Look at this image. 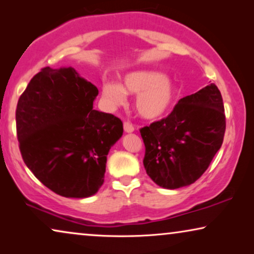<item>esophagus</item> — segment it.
<instances>
[{
    "label": "esophagus",
    "mask_w": 254,
    "mask_h": 254,
    "mask_svg": "<svg viewBox=\"0 0 254 254\" xmlns=\"http://www.w3.org/2000/svg\"><path fill=\"white\" fill-rule=\"evenodd\" d=\"M124 129H125V131H126V133H133L134 126L130 123L126 121V123H124Z\"/></svg>",
    "instance_id": "obj_1"
}]
</instances>
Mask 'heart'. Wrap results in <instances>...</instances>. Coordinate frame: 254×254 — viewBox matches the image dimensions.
Masks as SVG:
<instances>
[{
  "label": "heart",
  "mask_w": 254,
  "mask_h": 254,
  "mask_svg": "<svg viewBox=\"0 0 254 254\" xmlns=\"http://www.w3.org/2000/svg\"><path fill=\"white\" fill-rule=\"evenodd\" d=\"M126 93L136 95L135 110L142 119L158 120L169 113L178 97L175 82L157 70H133L123 78V84L106 81L102 84V95L111 107L123 105Z\"/></svg>",
  "instance_id": "1"
}]
</instances>
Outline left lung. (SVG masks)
<instances>
[{
    "mask_svg": "<svg viewBox=\"0 0 254 254\" xmlns=\"http://www.w3.org/2000/svg\"><path fill=\"white\" fill-rule=\"evenodd\" d=\"M224 131L223 99L211 83L180 99L168 118L141 128L147 175L163 189L190 185L220 150Z\"/></svg>",
    "mask_w": 254,
    "mask_h": 254,
    "instance_id": "1",
    "label": "left lung"
}]
</instances>
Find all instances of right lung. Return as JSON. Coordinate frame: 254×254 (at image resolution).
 Returning <instances> with one entry per match:
<instances>
[{
  "label": "right lung",
  "instance_id": "obj_1",
  "mask_svg": "<svg viewBox=\"0 0 254 254\" xmlns=\"http://www.w3.org/2000/svg\"><path fill=\"white\" fill-rule=\"evenodd\" d=\"M97 96V86L72 67H46L19 97L20 154L36 178L59 195H95L110 149L123 136L119 118L93 110Z\"/></svg>",
  "mask_w": 254,
  "mask_h": 254
}]
</instances>
